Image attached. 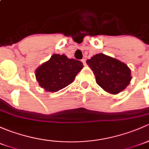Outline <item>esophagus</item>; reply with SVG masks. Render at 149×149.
Masks as SVG:
<instances>
[{"label": "esophagus", "instance_id": "esophagus-1", "mask_svg": "<svg viewBox=\"0 0 149 149\" xmlns=\"http://www.w3.org/2000/svg\"><path fill=\"white\" fill-rule=\"evenodd\" d=\"M81 61H82L83 64H84V65H86V59H85V58H83L82 60H81Z\"/></svg>", "mask_w": 149, "mask_h": 149}]
</instances>
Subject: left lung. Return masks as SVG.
<instances>
[{"label":"left lung","mask_w":149,"mask_h":149,"mask_svg":"<svg viewBox=\"0 0 149 149\" xmlns=\"http://www.w3.org/2000/svg\"><path fill=\"white\" fill-rule=\"evenodd\" d=\"M86 63L93 71L95 81L105 91L118 94L131 82V70L124 63L103 54H95Z\"/></svg>","instance_id":"8db88e82"}]
</instances>
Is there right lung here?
<instances>
[{
    "instance_id": "right-lung-1",
    "label": "right lung",
    "mask_w": 149,
    "mask_h": 149,
    "mask_svg": "<svg viewBox=\"0 0 149 149\" xmlns=\"http://www.w3.org/2000/svg\"><path fill=\"white\" fill-rule=\"evenodd\" d=\"M83 67L79 61L55 54L36 69V79L45 91L57 92L71 84Z\"/></svg>"
}]
</instances>
